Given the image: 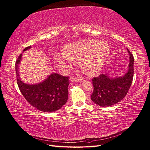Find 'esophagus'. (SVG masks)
I'll return each instance as SVG.
<instances>
[{
	"label": "esophagus",
	"mask_w": 150,
	"mask_h": 150,
	"mask_svg": "<svg viewBox=\"0 0 150 150\" xmlns=\"http://www.w3.org/2000/svg\"><path fill=\"white\" fill-rule=\"evenodd\" d=\"M82 80L81 79L76 78V77H70V81L71 82H76V81H81Z\"/></svg>",
	"instance_id": "obj_1"
}]
</instances>
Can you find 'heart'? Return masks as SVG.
I'll list each match as a JSON object with an SVG mask.
<instances>
[{"label": "heart", "mask_w": 150, "mask_h": 150, "mask_svg": "<svg viewBox=\"0 0 150 150\" xmlns=\"http://www.w3.org/2000/svg\"><path fill=\"white\" fill-rule=\"evenodd\" d=\"M109 54L110 47L106 41L84 40L66 44L63 54H54V61L63 69L79 62L81 70L86 75L94 76L101 71Z\"/></svg>", "instance_id": "1"}]
</instances>
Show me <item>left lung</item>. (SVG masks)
Returning <instances> with one entry per match:
<instances>
[{
	"label": "left lung",
	"instance_id": "left-lung-1",
	"mask_svg": "<svg viewBox=\"0 0 150 150\" xmlns=\"http://www.w3.org/2000/svg\"><path fill=\"white\" fill-rule=\"evenodd\" d=\"M127 52L129 55V69L124 75L112 78L105 74L92 79L94 90L91 98L99 106L108 107L115 104L128 93L134 77V58L128 49Z\"/></svg>",
	"mask_w": 150,
	"mask_h": 150
}]
</instances>
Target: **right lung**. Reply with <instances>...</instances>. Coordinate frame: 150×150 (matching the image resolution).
<instances>
[{
	"mask_svg": "<svg viewBox=\"0 0 150 150\" xmlns=\"http://www.w3.org/2000/svg\"><path fill=\"white\" fill-rule=\"evenodd\" d=\"M31 48L26 47L23 52ZM21 54L15 64L16 81L22 95L32 106L44 112H51L62 108L68 99L69 77L57 74L49 75L37 84H27L22 81L19 75Z\"/></svg>",
	"mask_w": 150,
	"mask_h": 150,
	"instance_id": "right-lung-1",
	"label": "right lung"
}]
</instances>
